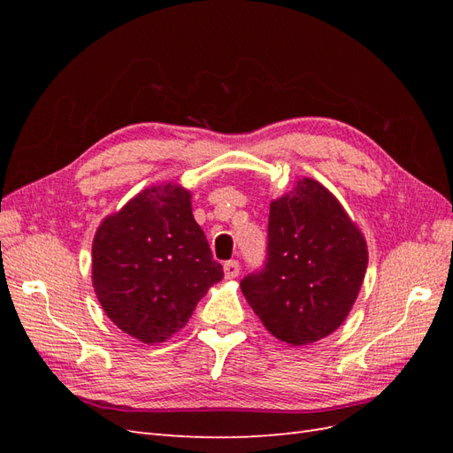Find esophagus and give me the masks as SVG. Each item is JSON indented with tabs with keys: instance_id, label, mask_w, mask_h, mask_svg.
<instances>
[{
	"instance_id": "obj_1",
	"label": "esophagus",
	"mask_w": 453,
	"mask_h": 453,
	"mask_svg": "<svg viewBox=\"0 0 453 453\" xmlns=\"http://www.w3.org/2000/svg\"><path fill=\"white\" fill-rule=\"evenodd\" d=\"M238 273H240L238 260H226V263H225V276L228 280H232V278H236Z\"/></svg>"
}]
</instances>
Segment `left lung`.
I'll return each instance as SVG.
<instances>
[{
    "mask_svg": "<svg viewBox=\"0 0 453 453\" xmlns=\"http://www.w3.org/2000/svg\"><path fill=\"white\" fill-rule=\"evenodd\" d=\"M366 265L357 225L333 193L304 177L270 203L266 263L240 287L273 336L308 346L344 323Z\"/></svg>",
    "mask_w": 453,
    "mask_h": 453,
    "instance_id": "obj_1",
    "label": "left lung"
}]
</instances>
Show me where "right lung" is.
I'll list each match as a JSON object with an SVG mask.
<instances>
[{
	"mask_svg": "<svg viewBox=\"0 0 453 453\" xmlns=\"http://www.w3.org/2000/svg\"><path fill=\"white\" fill-rule=\"evenodd\" d=\"M223 280L187 188L162 183L105 217L92 243V285L107 318L143 344L183 328Z\"/></svg>",
	"mask_w": 453,
	"mask_h": 453,
	"instance_id": "add662e5",
	"label": "right lung"
}]
</instances>
